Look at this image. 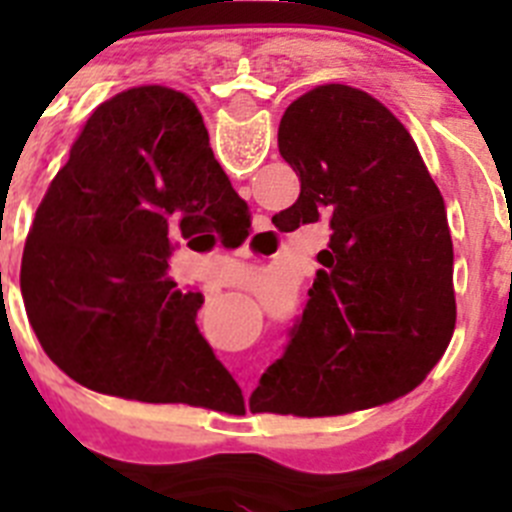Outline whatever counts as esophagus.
<instances>
[{
  "label": "esophagus",
  "instance_id": "34e87169",
  "mask_svg": "<svg viewBox=\"0 0 512 512\" xmlns=\"http://www.w3.org/2000/svg\"><path fill=\"white\" fill-rule=\"evenodd\" d=\"M246 256H253V251H248V248H246Z\"/></svg>",
  "mask_w": 512,
  "mask_h": 512
}]
</instances>
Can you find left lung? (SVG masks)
Listing matches in <instances>:
<instances>
[{
    "label": "left lung",
    "instance_id": "8db88e82",
    "mask_svg": "<svg viewBox=\"0 0 512 512\" xmlns=\"http://www.w3.org/2000/svg\"><path fill=\"white\" fill-rule=\"evenodd\" d=\"M279 153L300 197L271 223L328 217L333 233L287 354L248 408L323 418L408 395L456 323L446 205L413 135L372 94L323 84L284 110Z\"/></svg>",
    "mask_w": 512,
    "mask_h": 512
}]
</instances>
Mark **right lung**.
I'll return each mask as SVG.
<instances>
[{
  "instance_id": "right-lung-1",
  "label": "right lung",
  "mask_w": 512,
  "mask_h": 512,
  "mask_svg": "<svg viewBox=\"0 0 512 512\" xmlns=\"http://www.w3.org/2000/svg\"><path fill=\"white\" fill-rule=\"evenodd\" d=\"M230 225H251L248 205L187 94L146 84L99 104L40 202L22 256V300L48 359L125 400H238L197 328L202 295L166 277L176 243L194 248L215 233L225 241Z\"/></svg>"
}]
</instances>
